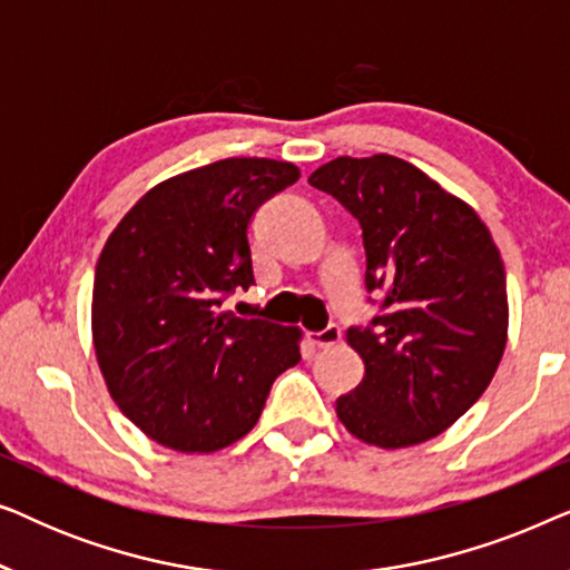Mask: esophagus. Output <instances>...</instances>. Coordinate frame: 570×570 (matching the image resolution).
<instances>
[{
    "label": "esophagus",
    "instance_id": "obj_1",
    "mask_svg": "<svg viewBox=\"0 0 570 570\" xmlns=\"http://www.w3.org/2000/svg\"><path fill=\"white\" fill-rule=\"evenodd\" d=\"M308 340H311V345H316V347H322V350L324 347H334L342 340V332H340L337 324H330L322 332H311Z\"/></svg>",
    "mask_w": 570,
    "mask_h": 570
}]
</instances>
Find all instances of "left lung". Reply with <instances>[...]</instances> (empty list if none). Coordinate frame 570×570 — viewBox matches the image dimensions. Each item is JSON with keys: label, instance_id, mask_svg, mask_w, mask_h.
<instances>
[{"label": "left lung", "instance_id": "1", "mask_svg": "<svg viewBox=\"0 0 570 570\" xmlns=\"http://www.w3.org/2000/svg\"><path fill=\"white\" fill-rule=\"evenodd\" d=\"M308 184L357 217L365 287L386 308L345 334L365 373L337 400L340 423L379 449L431 441L480 400L503 357L501 252L464 199L394 155L334 158Z\"/></svg>", "mask_w": 570, "mask_h": 570}]
</instances>
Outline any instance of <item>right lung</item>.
I'll return each instance as SVG.
<instances>
[{"label":"right lung","instance_id":"obj_1","mask_svg":"<svg viewBox=\"0 0 570 570\" xmlns=\"http://www.w3.org/2000/svg\"><path fill=\"white\" fill-rule=\"evenodd\" d=\"M269 158H225L155 184L98 256L92 347L108 394L160 446L209 454L252 431L303 332L220 311L254 283L248 225L298 181Z\"/></svg>","mask_w":570,"mask_h":570}]
</instances>
